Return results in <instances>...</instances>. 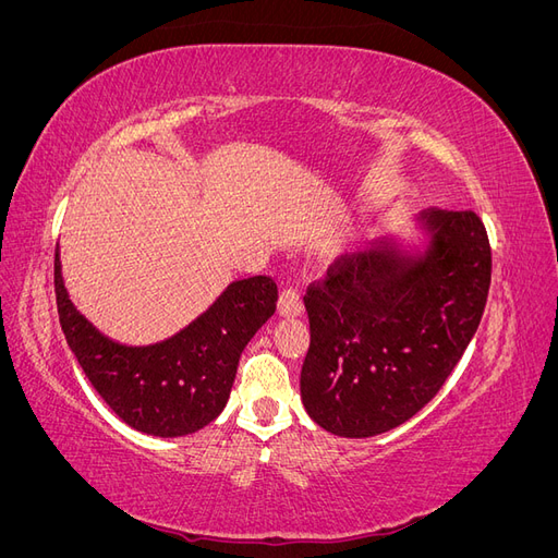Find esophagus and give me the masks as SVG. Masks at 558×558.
Returning <instances> with one entry per match:
<instances>
[{
	"label": "esophagus",
	"instance_id": "esophagus-1",
	"mask_svg": "<svg viewBox=\"0 0 558 558\" xmlns=\"http://www.w3.org/2000/svg\"><path fill=\"white\" fill-rule=\"evenodd\" d=\"M305 305H302V298L298 289H283L279 295V314L281 316H300Z\"/></svg>",
	"mask_w": 558,
	"mask_h": 558
}]
</instances>
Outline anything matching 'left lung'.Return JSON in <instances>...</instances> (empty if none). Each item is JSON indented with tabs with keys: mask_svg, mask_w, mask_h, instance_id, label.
<instances>
[{
	"mask_svg": "<svg viewBox=\"0 0 558 558\" xmlns=\"http://www.w3.org/2000/svg\"><path fill=\"white\" fill-rule=\"evenodd\" d=\"M418 240L398 234L340 256L305 295L307 414L340 437H373L440 391L475 335L492 248L475 211L426 209Z\"/></svg>",
	"mask_w": 558,
	"mask_h": 558,
	"instance_id": "left-lung-1",
	"label": "left lung"
}]
</instances>
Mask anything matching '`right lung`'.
<instances>
[{
  "label": "right lung",
  "instance_id": "right-lung-1",
  "mask_svg": "<svg viewBox=\"0 0 558 558\" xmlns=\"http://www.w3.org/2000/svg\"><path fill=\"white\" fill-rule=\"evenodd\" d=\"M269 277L232 281L189 326L154 344H123L99 332L64 289L56 251V300L64 340L102 400L134 430L191 435L223 412L251 337L277 310Z\"/></svg>",
  "mask_w": 558,
  "mask_h": 558
}]
</instances>
